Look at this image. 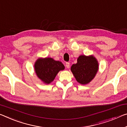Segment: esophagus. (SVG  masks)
Returning <instances> with one entry per match:
<instances>
[{"instance_id": "obj_1", "label": "esophagus", "mask_w": 127, "mask_h": 127, "mask_svg": "<svg viewBox=\"0 0 127 127\" xmlns=\"http://www.w3.org/2000/svg\"><path fill=\"white\" fill-rule=\"evenodd\" d=\"M65 65H66V67L67 68H69L70 67V64L69 63H68V62H67L65 64Z\"/></svg>"}]
</instances>
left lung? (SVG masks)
Masks as SVG:
<instances>
[{
  "instance_id": "8db88e82",
  "label": "left lung",
  "mask_w": 127,
  "mask_h": 127,
  "mask_svg": "<svg viewBox=\"0 0 127 127\" xmlns=\"http://www.w3.org/2000/svg\"><path fill=\"white\" fill-rule=\"evenodd\" d=\"M99 69L97 59L91 55H81L77 59V63L71 66V71L76 81L81 85H86L95 77Z\"/></svg>"
}]
</instances>
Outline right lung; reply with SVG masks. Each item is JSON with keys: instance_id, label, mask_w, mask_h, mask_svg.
<instances>
[{"instance_id": "1", "label": "right lung", "mask_w": 127, "mask_h": 127, "mask_svg": "<svg viewBox=\"0 0 127 127\" xmlns=\"http://www.w3.org/2000/svg\"><path fill=\"white\" fill-rule=\"evenodd\" d=\"M34 67L36 75L45 84L53 82L59 72L65 69L61 62L51 58H39L35 61Z\"/></svg>"}]
</instances>
